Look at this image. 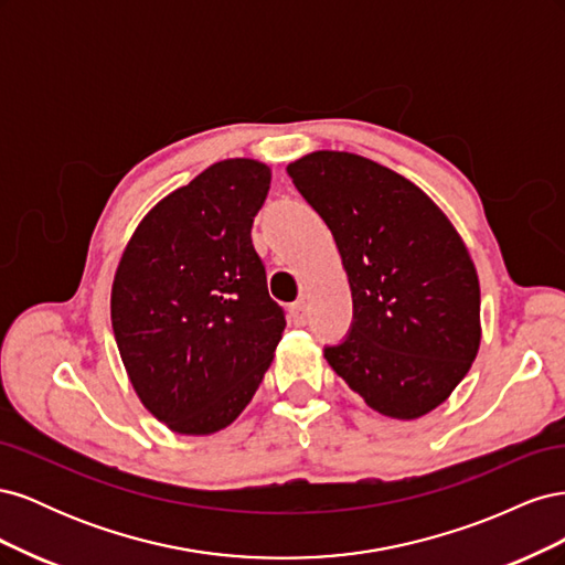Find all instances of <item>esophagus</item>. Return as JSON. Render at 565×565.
Listing matches in <instances>:
<instances>
[{
    "instance_id": "esophagus-1",
    "label": "esophagus",
    "mask_w": 565,
    "mask_h": 565,
    "mask_svg": "<svg viewBox=\"0 0 565 565\" xmlns=\"http://www.w3.org/2000/svg\"><path fill=\"white\" fill-rule=\"evenodd\" d=\"M289 320H292V324H297V328H303V324L309 322V306H306L303 299L289 306Z\"/></svg>"
}]
</instances>
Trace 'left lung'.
<instances>
[{"label": "left lung", "mask_w": 565, "mask_h": 565, "mask_svg": "<svg viewBox=\"0 0 565 565\" xmlns=\"http://www.w3.org/2000/svg\"><path fill=\"white\" fill-rule=\"evenodd\" d=\"M334 235L353 297L330 367L393 419H417L465 380L481 344V287L467 245L422 188L353 152L287 167Z\"/></svg>", "instance_id": "obj_1"}]
</instances>
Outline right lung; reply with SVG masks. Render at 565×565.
Listing matches in <instances>:
<instances>
[{
    "instance_id": "obj_1",
    "label": "right lung",
    "mask_w": 565,
    "mask_h": 565,
    "mask_svg": "<svg viewBox=\"0 0 565 565\" xmlns=\"http://www.w3.org/2000/svg\"><path fill=\"white\" fill-rule=\"evenodd\" d=\"M270 169L233 158L152 207L119 259L110 318L141 403L169 429L210 436L259 388L285 330L252 224Z\"/></svg>"
}]
</instances>
